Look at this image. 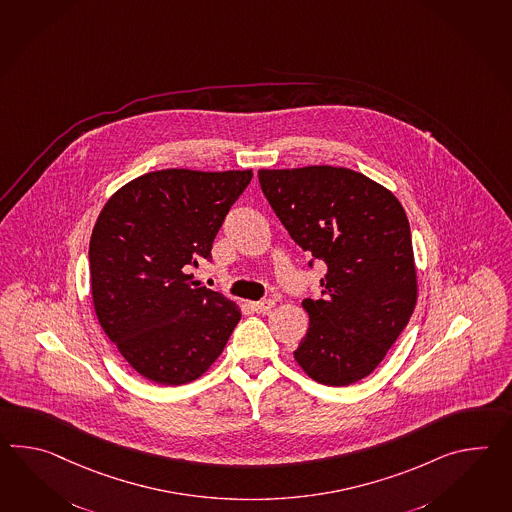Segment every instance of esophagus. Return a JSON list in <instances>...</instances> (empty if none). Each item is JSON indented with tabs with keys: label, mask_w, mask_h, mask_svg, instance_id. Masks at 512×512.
I'll return each instance as SVG.
<instances>
[{
	"label": "esophagus",
	"mask_w": 512,
	"mask_h": 512,
	"mask_svg": "<svg viewBox=\"0 0 512 512\" xmlns=\"http://www.w3.org/2000/svg\"><path fill=\"white\" fill-rule=\"evenodd\" d=\"M273 305H275L273 299H262V301H257V303H251V308L257 314H266L268 310H272Z\"/></svg>",
	"instance_id": "1"
}]
</instances>
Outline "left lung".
Instances as JSON below:
<instances>
[{
    "instance_id": "1",
    "label": "left lung",
    "mask_w": 512,
    "mask_h": 512,
    "mask_svg": "<svg viewBox=\"0 0 512 512\" xmlns=\"http://www.w3.org/2000/svg\"><path fill=\"white\" fill-rule=\"evenodd\" d=\"M273 213L299 248L325 264L321 299H305L297 364L325 386H349L384 360L417 303L408 216L360 172L314 165L261 169Z\"/></svg>"
}]
</instances>
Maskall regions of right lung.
<instances>
[{
  "instance_id": "add662e5",
  "label": "right lung",
  "mask_w": 512,
  "mask_h": 512,
  "mask_svg": "<svg viewBox=\"0 0 512 512\" xmlns=\"http://www.w3.org/2000/svg\"><path fill=\"white\" fill-rule=\"evenodd\" d=\"M251 171L165 169L126 183L90 240L91 296L106 336L161 386L204 375L240 321L228 297L193 281Z\"/></svg>"
}]
</instances>
